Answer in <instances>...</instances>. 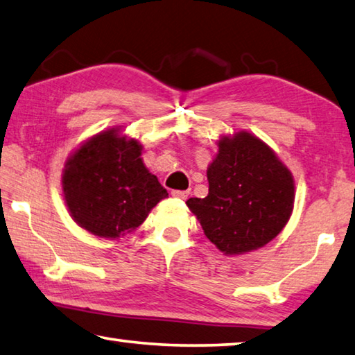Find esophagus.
Masks as SVG:
<instances>
[{
    "instance_id": "34e87169",
    "label": "esophagus",
    "mask_w": 355,
    "mask_h": 355,
    "mask_svg": "<svg viewBox=\"0 0 355 355\" xmlns=\"http://www.w3.org/2000/svg\"><path fill=\"white\" fill-rule=\"evenodd\" d=\"M171 195L174 198H178V200H187L189 195H190V191L189 190H173Z\"/></svg>"
}]
</instances>
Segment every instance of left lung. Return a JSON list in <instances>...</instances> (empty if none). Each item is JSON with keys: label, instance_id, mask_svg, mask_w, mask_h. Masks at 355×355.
Masks as SVG:
<instances>
[{"label": "left lung", "instance_id": "obj_1", "mask_svg": "<svg viewBox=\"0 0 355 355\" xmlns=\"http://www.w3.org/2000/svg\"><path fill=\"white\" fill-rule=\"evenodd\" d=\"M207 166L209 195L187 206L206 237L237 256L270 243L287 225L295 206V179L277 154L248 130L221 135Z\"/></svg>", "mask_w": 355, "mask_h": 355}]
</instances>
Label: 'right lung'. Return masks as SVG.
<instances>
[{
  "mask_svg": "<svg viewBox=\"0 0 355 355\" xmlns=\"http://www.w3.org/2000/svg\"><path fill=\"white\" fill-rule=\"evenodd\" d=\"M143 146L121 126L101 130L68 155L62 191L79 227L101 239L134 232L157 202L168 198L140 157Z\"/></svg>",
  "mask_w": 355,
  "mask_h": 355,
  "instance_id": "1",
  "label": "right lung"
}]
</instances>
